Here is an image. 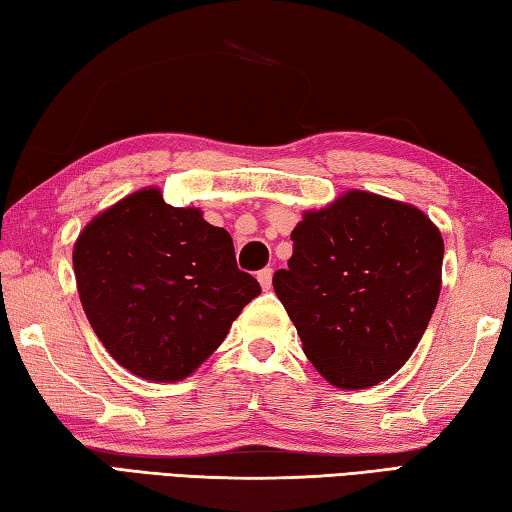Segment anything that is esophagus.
I'll return each instance as SVG.
<instances>
[{
	"label": "esophagus",
	"mask_w": 512,
	"mask_h": 512,
	"mask_svg": "<svg viewBox=\"0 0 512 512\" xmlns=\"http://www.w3.org/2000/svg\"><path fill=\"white\" fill-rule=\"evenodd\" d=\"M257 280H259V286L264 288V291H271L273 286V268H264V271L257 273Z\"/></svg>",
	"instance_id": "1"
}]
</instances>
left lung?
<instances>
[{
    "label": "left lung",
    "instance_id": "left-lung-1",
    "mask_svg": "<svg viewBox=\"0 0 512 512\" xmlns=\"http://www.w3.org/2000/svg\"><path fill=\"white\" fill-rule=\"evenodd\" d=\"M273 288L327 383L367 389L414 353L441 293L443 237L410 203L349 190L306 210Z\"/></svg>",
    "mask_w": 512,
    "mask_h": 512
}]
</instances>
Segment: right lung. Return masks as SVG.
I'll return each instance as SVG.
<instances>
[{"instance_id": "add662e5", "label": "right lung", "mask_w": 512, "mask_h": 512, "mask_svg": "<svg viewBox=\"0 0 512 512\" xmlns=\"http://www.w3.org/2000/svg\"><path fill=\"white\" fill-rule=\"evenodd\" d=\"M82 309L111 358L152 383L194 374L259 295L239 271L228 230L199 208H172L159 188L102 210L73 246Z\"/></svg>"}]
</instances>
